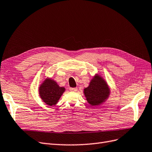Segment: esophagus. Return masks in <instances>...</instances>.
Returning a JSON list of instances; mask_svg holds the SVG:
<instances>
[{
	"label": "esophagus",
	"instance_id": "34e87169",
	"mask_svg": "<svg viewBox=\"0 0 152 152\" xmlns=\"http://www.w3.org/2000/svg\"><path fill=\"white\" fill-rule=\"evenodd\" d=\"M69 90L71 91H76L77 89V88H71Z\"/></svg>",
	"mask_w": 152,
	"mask_h": 152
}]
</instances>
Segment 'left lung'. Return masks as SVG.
I'll list each match as a JSON object with an SVG mask.
<instances>
[{
	"mask_svg": "<svg viewBox=\"0 0 152 152\" xmlns=\"http://www.w3.org/2000/svg\"><path fill=\"white\" fill-rule=\"evenodd\" d=\"M83 93L90 105L98 106L107 100L110 90L104 78L96 74L91 80L89 86L84 88Z\"/></svg>",
	"mask_w": 152,
	"mask_h": 152,
	"instance_id": "1",
	"label": "left lung"
}]
</instances>
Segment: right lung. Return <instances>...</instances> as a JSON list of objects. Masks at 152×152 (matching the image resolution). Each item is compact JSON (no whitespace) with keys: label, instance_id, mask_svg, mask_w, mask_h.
<instances>
[{"label":"right lung","instance_id":"right-lung-1","mask_svg":"<svg viewBox=\"0 0 152 152\" xmlns=\"http://www.w3.org/2000/svg\"><path fill=\"white\" fill-rule=\"evenodd\" d=\"M64 87L58 86L56 81L47 77L39 86V95L43 102L49 106L56 105L65 91Z\"/></svg>","mask_w":152,"mask_h":152}]
</instances>
